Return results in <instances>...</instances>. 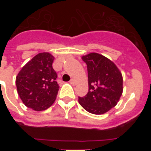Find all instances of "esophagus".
<instances>
[{
    "label": "esophagus",
    "instance_id": "1",
    "mask_svg": "<svg viewBox=\"0 0 151 151\" xmlns=\"http://www.w3.org/2000/svg\"><path fill=\"white\" fill-rule=\"evenodd\" d=\"M69 83L72 84V85H75V84H76V81H75V79L72 78V79L69 81Z\"/></svg>",
    "mask_w": 151,
    "mask_h": 151
}]
</instances>
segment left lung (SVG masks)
Listing matches in <instances>:
<instances>
[{"instance_id": "1", "label": "left lung", "mask_w": 151, "mask_h": 151, "mask_svg": "<svg viewBox=\"0 0 151 151\" xmlns=\"http://www.w3.org/2000/svg\"><path fill=\"white\" fill-rule=\"evenodd\" d=\"M87 65L88 92L78 97L80 105L96 115L106 113L114 107L122 93V76L111 60L97 53L82 57Z\"/></svg>"}]
</instances>
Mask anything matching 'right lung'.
<instances>
[{
  "label": "right lung",
  "mask_w": 151,
  "mask_h": 151,
  "mask_svg": "<svg viewBox=\"0 0 151 151\" xmlns=\"http://www.w3.org/2000/svg\"><path fill=\"white\" fill-rule=\"evenodd\" d=\"M54 60L49 53H39L17 75V92L27 107L41 111L55 101L60 87L56 81L57 74L52 66Z\"/></svg>",
  "instance_id": "1"
}]
</instances>
